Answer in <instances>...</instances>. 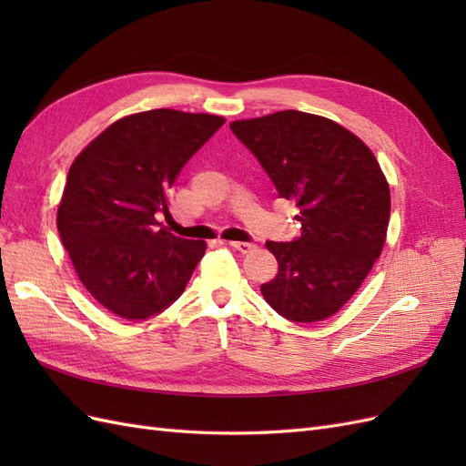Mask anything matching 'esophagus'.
I'll list each match as a JSON object with an SVG mask.
<instances>
[{
    "label": "esophagus",
    "instance_id": "esophagus-1",
    "mask_svg": "<svg viewBox=\"0 0 466 466\" xmlns=\"http://www.w3.org/2000/svg\"><path fill=\"white\" fill-rule=\"evenodd\" d=\"M229 247L231 248H235V250H238V252H250L252 248H255V243H247V241H229Z\"/></svg>",
    "mask_w": 466,
    "mask_h": 466
}]
</instances>
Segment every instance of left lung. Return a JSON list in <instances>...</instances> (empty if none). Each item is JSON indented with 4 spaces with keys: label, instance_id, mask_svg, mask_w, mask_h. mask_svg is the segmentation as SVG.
Instances as JSON below:
<instances>
[{
    "label": "left lung",
    "instance_id": "obj_1",
    "mask_svg": "<svg viewBox=\"0 0 466 466\" xmlns=\"http://www.w3.org/2000/svg\"><path fill=\"white\" fill-rule=\"evenodd\" d=\"M231 132L262 165L278 198L295 202L301 235L268 241L278 274L260 286L278 315L317 322L340 311L385 245L390 194L371 149L329 118L281 110Z\"/></svg>",
    "mask_w": 466,
    "mask_h": 466
}]
</instances>
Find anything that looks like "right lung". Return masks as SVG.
<instances>
[{
  "mask_svg": "<svg viewBox=\"0 0 466 466\" xmlns=\"http://www.w3.org/2000/svg\"><path fill=\"white\" fill-rule=\"evenodd\" d=\"M225 118L155 108L110 124L69 167L58 231L81 284L110 313L144 320L173 305L206 252L161 228L182 167Z\"/></svg>",
  "mask_w": 466,
  "mask_h": 466,
  "instance_id": "right-lung-1",
  "label": "right lung"
}]
</instances>
